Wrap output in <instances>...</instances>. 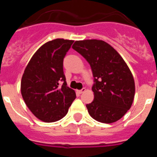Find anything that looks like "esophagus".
<instances>
[{"label":"esophagus","mask_w":157,"mask_h":157,"mask_svg":"<svg viewBox=\"0 0 157 157\" xmlns=\"http://www.w3.org/2000/svg\"><path fill=\"white\" fill-rule=\"evenodd\" d=\"M86 91V88H82V90H77V92L78 93V94H82V93H84Z\"/></svg>","instance_id":"34e87169"}]
</instances>
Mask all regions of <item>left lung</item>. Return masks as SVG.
I'll return each instance as SVG.
<instances>
[{"label": "left lung", "instance_id": "obj_1", "mask_svg": "<svg viewBox=\"0 0 157 157\" xmlns=\"http://www.w3.org/2000/svg\"><path fill=\"white\" fill-rule=\"evenodd\" d=\"M73 49L91 67L94 99L86 105L95 120L112 123L120 120L130 109L135 94L132 73L114 48L101 40L76 41Z\"/></svg>", "mask_w": 157, "mask_h": 157}]
</instances>
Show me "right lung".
Segmentation results:
<instances>
[{
	"instance_id": "1",
	"label": "right lung",
	"mask_w": 157,
	"mask_h": 157,
	"mask_svg": "<svg viewBox=\"0 0 157 157\" xmlns=\"http://www.w3.org/2000/svg\"><path fill=\"white\" fill-rule=\"evenodd\" d=\"M73 42L63 38L48 41L36 51L25 68L22 97L30 112L43 122L61 120L76 98L75 90L67 86L63 68V58Z\"/></svg>"
}]
</instances>
